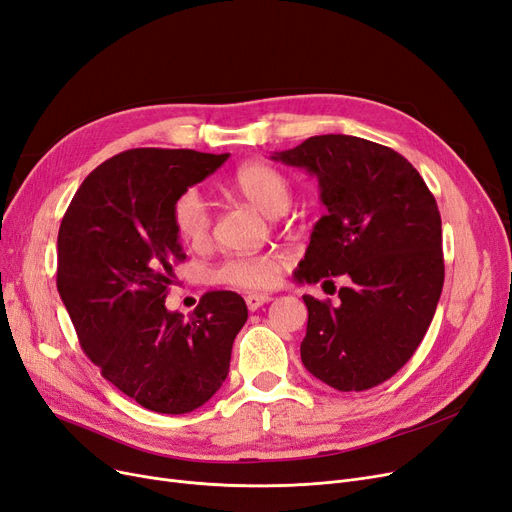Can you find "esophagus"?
Masks as SVG:
<instances>
[{"label":"esophagus","instance_id":"obj_1","mask_svg":"<svg viewBox=\"0 0 512 512\" xmlns=\"http://www.w3.org/2000/svg\"><path fill=\"white\" fill-rule=\"evenodd\" d=\"M271 300L273 298L269 294H248V296H245V304H248L250 311H258L262 304H267Z\"/></svg>","mask_w":512,"mask_h":512}]
</instances>
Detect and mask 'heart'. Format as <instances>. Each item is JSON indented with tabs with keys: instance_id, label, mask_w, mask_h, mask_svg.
I'll return each mask as SVG.
<instances>
[{
	"instance_id": "b5f03b06",
	"label": "heart",
	"mask_w": 512,
	"mask_h": 512,
	"mask_svg": "<svg viewBox=\"0 0 512 512\" xmlns=\"http://www.w3.org/2000/svg\"><path fill=\"white\" fill-rule=\"evenodd\" d=\"M233 189L267 216H281L290 210L294 189L281 170L262 161H250L233 176ZM178 237L193 248L206 245L212 235V214L208 201L197 189L182 193L172 208ZM285 258L277 252L229 258L218 267V279L243 290H267L279 279Z\"/></svg>"
}]
</instances>
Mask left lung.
Returning a JSON list of instances; mask_svg holds the SVG:
<instances>
[{
  "mask_svg": "<svg viewBox=\"0 0 512 512\" xmlns=\"http://www.w3.org/2000/svg\"><path fill=\"white\" fill-rule=\"evenodd\" d=\"M273 159L315 174L327 208L296 279L353 281L336 306L302 296V363L342 393L367 391L410 361L437 311L445 275L437 201L410 161L365 138L311 136Z\"/></svg>",
  "mask_w": 512,
  "mask_h": 512,
  "instance_id": "left-lung-1",
  "label": "left lung"
}]
</instances>
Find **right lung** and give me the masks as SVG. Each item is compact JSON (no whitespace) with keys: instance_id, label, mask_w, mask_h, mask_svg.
<instances>
[{"instance_id":"1","label":"right lung","mask_w":512,"mask_h":512,"mask_svg":"<svg viewBox=\"0 0 512 512\" xmlns=\"http://www.w3.org/2000/svg\"><path fill=\"white\" fill-rule=\"evenodd\" d=\"M229 153L132 149L88 174L58 229L56 285L81 349L102 378L157 414H189L229 374L248 321L235 292L203 294L185 317L166 309L174 264L185 260L174 201Z\"/></svg>"}]
</instances>
